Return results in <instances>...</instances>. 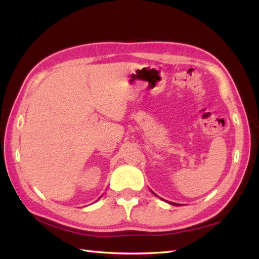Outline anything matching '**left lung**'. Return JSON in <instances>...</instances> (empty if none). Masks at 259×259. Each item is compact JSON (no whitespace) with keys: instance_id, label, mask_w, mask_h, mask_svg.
<instances>
[{"instance_id":"obj_1","label":"left lung","mask_w":259,"mask_h":259,"mask_svg":"<svg viewBox=\"0 0 259 259\" xmlns=\"http://www.w3.org/2000/svg\"><path fill=\"white\" fill-rule=\"evenodd\" d=\"M155 194V193H153ZM169 203H171V205H176V203H174V202H169ZM176 206H179V205H176Z\"/></svg>"}]
</instances>
